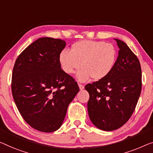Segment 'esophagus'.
<instances>
[{
    "label": "esophagus",
    "instance_id": "obj_1",
    "mask_svg": "<svg viewBox=\"0 0 153 153\" xmlns=\"http://www.w3.org/2000/svg\"><path fill=\"white\" fill-rule=\"evenodd\" d=\"M78 86H79V89H80V90L84 89V86L83 85V84H78Z\"/></svg>",
    "mask_w": 153,
    "mask_h": 153
}]
</instances>
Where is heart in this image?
<instances>
[{"mask_svg":"<svg viewBox=\"0 0 153 153\" xmlns=\"http://www.w3.org/2000/svg\"><path fill=\"white\" fill-rule=\"evenodd\" d=\"M116 60L115 47L104 41H79L72 45L71 51L64 49L59 55L61 67L68 74L74 73L81 65L82 68L77 74L80 82L87 81L91 77L94 80L104 79L112 71Z\"/></svg>","mask_w":153,"mask_h":153,"instance_id":"obj_1","label":"heart"}]
</instances>
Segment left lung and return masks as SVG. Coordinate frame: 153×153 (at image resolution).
Listing matches in <instances>:
<instances>
[{
	"label": "left lung",
	"instance_id": "8db88e82",
	"mask_svg": "<svg viewBox=\"0 0 153 153\" xmlns=\"http://www.w3.org/2000/svg\"><path fill=\"white\" fill-rule=\"evenodd\" d=\"M119 47L112 71L104 79L88 84V113L93 124L102 131L119 128L131 117L142 90L140 61L128 45L115 39Z\"/></svg>",
	"mask_w": 153,
	"mask_h": 153
}]
</instances>
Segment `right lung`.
<instances>
[{"label": "right lung", "instance_id": "1", "mask_svg": "<svg viewBox=\"0 0 153 153\" xmlns=\"http://www.w3.org/2000/svg\"><path fill=\"white\" fill-rule=\"evenodd\" d=\"M66 42L44 37L29 45L16 60L11 79L13 100L25 121L45 133L62 126L69 104L79 88L61 69Z\"/></svg>", "mask_w": 153, "mask_h": 153}]
</instances>
